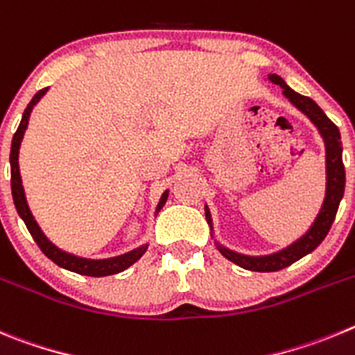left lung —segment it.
Listing matches in <instances>:
<instances>
[{"label":"left lung","mask_w":355,"mask_h":355,"mask_svg":"<svg viewBox=\"0 0 355 355\" xmlns=\"http://www.w3.org/2000/svg\"><path fill=\"white\" fill-rule=\"evenodd\" d=\"M269 79L274 85H279L283 88V95L292 102L297 110H301L320 130L322 138L325 141V152H327V193H325L320 214L315 219L311 228L308 230V233L297 242H293L292 245L279 251V253L269 254V257H245V254L233 253V251L223 248V245H217L223 257H226L233 263H237L242 269L254 270V272H276V270L285 269V267L292 265L293 261L301 260L304 254L311 253L313 249L324 241L325 235L331 230L345 191V166L343 159H341V136L338 127L325 116V113L320 110L317 102L293 92L279 76H270ZM205 212L207 223L210 225L209 209H205Z\"/></svg>","instance_id":"obj_1"}]
</instances>
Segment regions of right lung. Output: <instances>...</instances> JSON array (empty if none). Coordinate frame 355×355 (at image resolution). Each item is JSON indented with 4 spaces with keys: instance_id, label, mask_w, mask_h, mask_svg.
Masks as SVG:
<instances>
[{
    "instance_id": "add662e5",
    "label": "right lung",
    "mask_w": 355,
    "mask_h": 355,
    "mask_svg": "<svg viewBox=\"0 0 355 355\" xmlns=\"http://www.w3.org/2000/svg\"><path fill=\"white\" fill-rule=\"evenodd\" d=\"M47 88H42V90H38L35 94V97L31 98V102L28 104V107L24 110L22 113V120L19 123L17 130H15L14 138H12V148H10V171H12V178H10V184H12V196H14V203H15V209H17L19 216L22 217V221L26 225V228L30 230L31 237L35 239V242L38 244L40 251L46 254L49 260H53L54 263L63 267L67 270H72V272H78L83 274V276H94V277H101V276H111V274H118L125 270L127 267L134 263L136 260L141 258V254L146 251V245H141V248L134 249L130 253L122 254V257H116V258H110V260H86V258H78V257H72L69 253H63L60 251L56 245L51 244L49 241L46 239L40 228H38L37 221L33 219L31 216L30 209H28V203H26V198H24V191H22V184H21V173H19V146H21V139L24 136V130L28 127V118H30L31 110L33 106L38 102V98L42 97L46 94ZM166 198H168V193H164L162 196L161 203H159L157 209H161L164 205Z\"/></svg>"
}]
</instances>
